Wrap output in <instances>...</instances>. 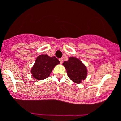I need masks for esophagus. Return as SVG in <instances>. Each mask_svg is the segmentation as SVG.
<instances>
[{
    "mask_svg": "<svg viewBox=\"0 0 121 121\" xmlns=\"http://www.w3.org/2000/svg\"><path fill=\"white\" fill-rule=\"evenodd\" d=\"M59 61H60V64H62L63 63V59H59Z\"/></svg>",
    "mask_w": 121,
    "mask_h": 121,
    "instance_id": "1",
    "label": "esophagus"
}]
</instances>
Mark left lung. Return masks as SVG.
Wrapping results in <instances>:
<instances>
[{"instance_id":"obj_1","label":"left lung","mask_w":121,"mask_h":121,"mask_svg":"<svg viewBox=\"0 0 121 121\" xmlns=\"http://www.w3.org/2000/svg\"><path fill=\"white\" fill-rule=\"evenodd\" d=\"M65 66L68 76L74 83H80L86 78L87 69L85 64L79 59L70 57L62 64Z\"/></svg>"}]
</instances>
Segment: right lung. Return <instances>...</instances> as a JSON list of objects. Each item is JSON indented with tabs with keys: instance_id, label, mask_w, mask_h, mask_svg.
<instances>
[{
	"instance_id": "obj_1",
	"label": "right lung",
	"mask_w": 121,
	"mask_h": 121,
	"mask_svg": "<svg viewBox=\"0 0 121 121\" xmlns=\"http://www.w3.org/2000/svg\"><path fill=\"white\" fill-rule=\"evenodd\" d=\"M59 64H60L59 60L55 56L50 57L47 55H39L31 68L30 73L35 79L44 80L49 77L53 68Z\"/></svg>"
}]
</instances>
